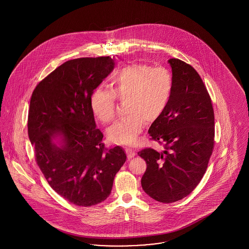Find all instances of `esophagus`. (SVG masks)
<instances>
[{
	"mask_svg": "<svg viewBox=\"0 0 249 249\" xmlns=\"http://www.w3.org/2000/svg\"><path fill=\"white\" fill-rule=\"evenodd\" d=\"M125 151H126V154H127L129 159L135 156V152L130 147H125Z\"/></svg>",
	"mask_w": 249,
	"mask_h": 249,
	"instance_id": "obj_1",
	"label": "esophagus"
}]
</instances>
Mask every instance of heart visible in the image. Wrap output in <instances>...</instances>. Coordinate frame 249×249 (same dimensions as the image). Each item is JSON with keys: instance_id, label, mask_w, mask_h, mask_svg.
<instances>
[{"instance_id": "obj_1", "label": "heart", "mask_w": 249, "mask_h": 249, "mask_svg": "<svg viewBox=\"0 0 249 249\" xmlns=\"http://www.w3.org/2000/svg\"><path fill=\"white\" fill-rule=\"evenodd\" d=\"M174 89L173 75L163 67L132 63L116 71L110 90L97 87L89 97V107L96 119L104 124L116 114V98L125 101L126 117L107 129L110 142L132 144L142 131L145 120L160 119L170 104Z\"/></svg>"}]
</instances>
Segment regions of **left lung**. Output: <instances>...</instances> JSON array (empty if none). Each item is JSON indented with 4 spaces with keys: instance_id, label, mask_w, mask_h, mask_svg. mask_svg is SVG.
I'll use <instances>...</instances> for the list:
<instances>
[{
    "instance_id": "8db88e82",
    "label": "left lung",
    "mask_w": 249,
    "mask_h": 249,
    "mask_svg": "<svg viewBox=\"0 0 249 249\" xmlns=\"http://www.w3.org/2000/svg\"><path fill=\"white\" fill-rule=\"evenodd\" d=\"M174 89L162 116L151 124L152 139L164 150L144 148L143 191L160 202H175L192 192L203 177L213 152L214 117L209 93L197 71L178 59L168 60Z\"/></svg>"
}]
</instances>
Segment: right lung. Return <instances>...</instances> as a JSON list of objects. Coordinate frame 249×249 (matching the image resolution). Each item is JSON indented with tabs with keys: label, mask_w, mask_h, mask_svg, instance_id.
Returning a JSON list of instances; mask_svg holds the SVG:
<instances>
[{
	"label": "right lung",
	"mask_w": 249,
	"mask_h": 249,
	"mask_svg": "<svg viewBox=\"0 0 249 249\" xmlns=\"http://www.w3.org/2000/svg\"><path fill=\"white\" fill-rule=\"evenodd\" d=\"M114 67L110 57L68 60L38 84L31 98L28 134L36 162L49 186L78 206L105 201L127 159L119 145L105 148L89 107L91 92Z\"/></svg>",
	"instance_id": "add662e5"
}]
</instances>
